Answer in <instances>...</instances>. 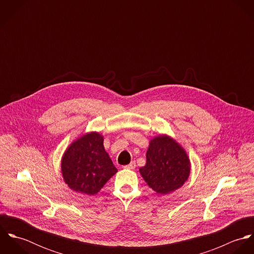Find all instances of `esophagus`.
Here are the masks:
<instances>
[{
  "label": "esophagus",
  "mask_w": 254,
  "mask_h": 254,
  "mask_svg": "<svg viewBox=\"0 0 254 254\" xmlns=\"http://www.w3.org/2000/svg\"><path fill=\"white\" fill-rule=\"evenodd\" d=\"M124 168H125V169H131V170H133V169L136 168V162H135V161H132L130 164L125 165Z\"/></svg>",
  "instance_id": "34e87169"
}]
</instances>
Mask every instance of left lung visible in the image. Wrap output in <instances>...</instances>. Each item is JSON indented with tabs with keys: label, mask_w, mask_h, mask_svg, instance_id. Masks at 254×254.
Returning <instances> with one entry per match:
<instances>
[{
	"label": "left lung",
	"mask_w": 254,
	"mask_h": 254,
	"mask_svg": "<svg viewBox=\"0 0 254 254\" xmlns=\"http://www.w3.org/2000/svg\"><path fill=\"white\" fill-rule=\"evenodd\" d=\"M146 163L140 168L145 183L154 191L168 194L185 184L190 173V158L173 138L158 135L150 140Z\"/></svg>",
	"instance_id": "left-lung-1"
}]
</instances>
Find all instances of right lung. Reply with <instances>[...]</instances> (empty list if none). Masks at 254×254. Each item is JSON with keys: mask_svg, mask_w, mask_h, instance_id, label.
Masks as SVG:
<instances>
[{"mask_svg": "<svg viewBox=\"0 0 254 254\" xmlns=\"http://www.w3.org/2000/svg\"><path fill=\"white\" fill-rule=\"evenodd\" d=\"M117 172L104 146V136L86 133L71 143L62 158V173L67 186L87 195L98 193Z\"/></svg>", "mask_w": 254, "mask_h": 254, "instance_id": "obj_1", "label": "right lung"}]
</instances>
